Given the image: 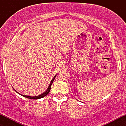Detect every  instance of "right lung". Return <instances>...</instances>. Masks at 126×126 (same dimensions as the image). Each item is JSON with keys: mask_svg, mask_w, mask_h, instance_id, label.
<instances>
[{"mask_svg": "<svg viewBox=\"0 0 126 126\" xmlns=\"http://www.w3.org/2000/svg\"><path fill=\"white\" fill-rule=\"evenodd\" d=\"M56 75H55L54 77L53 78V79H52V80L51 81V82H50V85H49V86H48V89H47V90H46V91H45L44 92H43V94H41V95H38V96H27V95H22V94H19V92H17V91H16V92H18V93L19 94L21 95V96H24V97H25V98H29V99H40V98H42L44 97L45 96H46V95H47L49 93V92H50V89H51V85H52V83H53V81H54V79H55V77H56Z\"/></svg>", "mask_w": 126, "mask_h": 126, "instance_id": "obj_1", "label": "right lung"}]
</instances>
